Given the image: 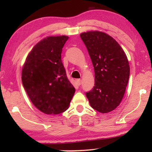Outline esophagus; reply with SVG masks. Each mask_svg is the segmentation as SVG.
I'll return each instance as SVG.
<instances>
[{"label": "esophagus", "mask_w": 152, "mask_h": 152, "mask_svg": "<svg viewBox=\"0 0 152 152\" xmlns=\"http://www.w3.org/2000/svg\"><path fill=\"white\" fill-rule=\"evenodd\" d=\"M76 82H77V84H78V86H80V85H81V84H82V80L81 79H78L76 80Z\"/></svg>", "instance_id": "34e87169"}]
</instances>
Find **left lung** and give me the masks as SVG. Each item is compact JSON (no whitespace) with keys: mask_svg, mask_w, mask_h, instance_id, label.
Listing matches in <instances>:
<instances>
[{"mask_svg":"<svg viewBox=\"0 0 152 152\" xmlns=\"http://www.w3.org/2000/svg\"><path fill=\"white\" fill-rule=\"evenodd\" d=\"M94 70V86L86 93L90 104L107 113L119 106L129 78L130 68L124 51L110 35L101 31L82 33Z\"/></svg>","mask_w":152,"mask_h":152,"instance_id":"left-lung-1","label":"left lung"}]
</instances>
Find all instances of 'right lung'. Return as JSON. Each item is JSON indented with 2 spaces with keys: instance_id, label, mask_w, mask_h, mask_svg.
Instances as JSON below:
<instances>
[{
  "instance_id": "1",
  "label": "right lung",
  "mask_w": 152,
  "mask_h": 152,
  "mask_svg": "<svg viewBox=\"0 0 152 152\" xmlns=\"http://www.w3.org/2000/svg\"><path fill=\"white\" fill-rule=\"evenodd\" d=\"M68 36H51L37 43L27 56L22 83L28 96L40 111L60 114L68 109L75 92L61 61Z\"/></svg>"
}]
</instances>
